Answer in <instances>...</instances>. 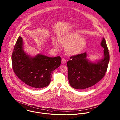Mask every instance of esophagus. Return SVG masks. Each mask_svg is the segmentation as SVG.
<instances>
[{
  "label": "esophagus",
  "mask_w": 120,
  "mask_h": 120,
  "mask_svg": "<svg viewBox=\"0 0 120 120\" xmlns=\"http://www.w3.org/2000/svg\"><path fill=\"white\" fill-rule=\"evenodd\" d=\"M66 62H67V60L65 59H64V58L62 59V60H61V63L62 64H65V63H66Z\"/></svg>",
  "instance_id": "1"
}]
</instances>
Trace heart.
<instances>
[{
	"label": "heart",
	"mask_w": 120,
	"mask_h": 120,
	"mask_svg": "<svg viewBox=\"0 0 120 120\" xmlns=\"http://www.w3.org/2000/svg\"><path fill=\"white\" fill-rule=\"evenodd\" d=\"M58 41L62 46L66 47V52L71 55L79 54L86 45V40L80 37L79 34L74 33H70L60 36ZM52 43L55 49H60L59 44L55 39L52 40Z\"/></svg>",
	"instance_id": "obj_1"
}]
</instances>
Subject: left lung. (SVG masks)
Segmentation results:
<instances>
[{"instance_id": "1", "label": "left lung", "mask_w": 120, "mask_h": 120, "mask_svg": "<svg viewBox=\"0 0 120 120\" xmlns=\"http://www.w3.org/2000/svg\"><path fill=\"white\" fill-rule=\"evenodd\" d=\"M100 45L104 49L102 59L91 61L87 58L86 52L71 56L67 62L68 79L72 88L83 90L94 86L105 75L109 61V54L103 38Z\"/></svg>"}]
</instances>
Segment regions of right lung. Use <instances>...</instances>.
I'll return each instance as SVG.
<instances>
[{
    "label": "right lung",
    "instance_id": "1",
    "mask_svg": "<svg viewBox=\"0 0 120 120\" xmlns=\"http://www.w3.org/2000/svg\"><path fill=\"white\" fill-rule=\"evenodd\" d=\"M11 60L13 69L17 77L30 87L39 89L49 85L52 72L60 65L61 58L40 53L31 56L24 50L22 38L19 36Z\"/></svg>",
    "mask_w": 120,
    "mask_h": 120
}]
</instances>
